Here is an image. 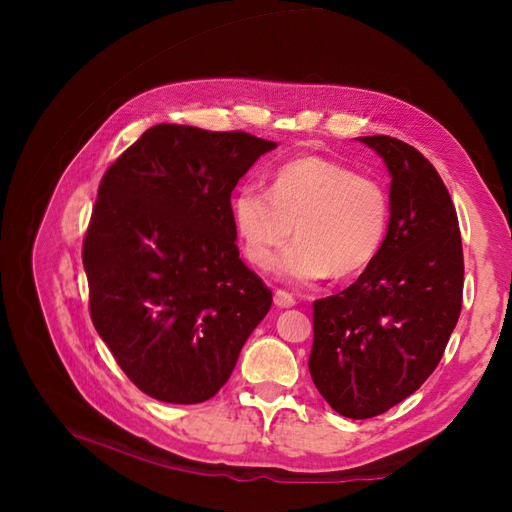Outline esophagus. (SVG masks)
I'll return each instance as SVG.
<instances>
[{
  "mask_svg": "<svg viewBox=\"0 0 512 512\" xmlns=\"http://www.w3.org/2000/svg\"><path fill=\"white\" fill-rule=\"evenodd\" d=\"M274 305L280 307V309H290V307L297 305V301H294V297H292L290 292H286V290H276V292H274Z\"/></svg>",
  "mask_w": 512,
  "mask_h": 512,
  "instance_id": "1",
  "label": "esophagus"
}]
</instances>
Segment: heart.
Instances as JSON below:
<instances>
[{
  "mask_svg": "<svg viewBox=\"0 0 512 512\" xmlns=\"http://www.w3.org/2000/svg\"><path fill=\"white\" fill-rule=\"evenodd\" d=\"M230 218L245 257L267 270L288 238L297 242L278 261L290 282L334 274L351 278L378 257L390 222V199L380 180L324 155H301L270 174L267 195L240 186Z\"/></svg>",
  "mask_w": 512,
  "mask_h": 512,
  "instance_id": "1",
  "label": "heart"
}]
</instances>
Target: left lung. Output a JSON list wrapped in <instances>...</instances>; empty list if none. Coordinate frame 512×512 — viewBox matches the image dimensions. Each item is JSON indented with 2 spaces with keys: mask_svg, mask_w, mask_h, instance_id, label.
I'll list each match as a JSON object with an SVG mask.
<instances>
[{
  "mask_svg": "<svg viewBox=\"0 0 512 512\" xmlns=\"http://www.w3.org/2000/svg\"><path fill=\"white\" fill-rule=\"evenodd\" d=\"M384 161L390 222L355 284L313 303L309 371L348 419L382 415L438 367L463 305L459 218L436 168L411 145L359 137Z\"/></svg>",
  "mask_w": 512,
  "mask_h": 512,
  "instance_id": "1",
  "label": "left lung"
}]
</instances>
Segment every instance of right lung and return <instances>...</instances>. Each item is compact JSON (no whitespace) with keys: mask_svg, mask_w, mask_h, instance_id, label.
Here are the masks:
<instances>
[{"mask_svg":"<svg viewBox=\"0 0 512 512\" xmlns=\"http://www.w3.org/2000/svg\"><path fill=\"white\" fill-rule=\"evenodd\" d=\"M276 143L157 124L101 178L83 242L97 334L141 392L197 405L228 382L272 290L240 261L230 195Z\"/></svg>","mask_w":512,"mask_h":512,"instance_id":"1","label":"right lung"}]
</instances>
